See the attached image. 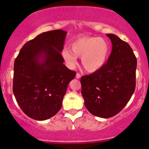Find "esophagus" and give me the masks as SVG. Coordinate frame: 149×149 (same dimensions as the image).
<instances>
[{"mask_svg":"<svg viewBox=\"0 0 149 149\" xmlns=\"http://www.w3.org/2000/svg\"><path fill=\"white\" fill-rule=\"evenodd\" d=\"M80 77H81V75H80L79 73H76V78H78V79H79V78H80Z\"/></svg>","mask_w":149,"mask_h":149,"instance_id":"esophagus-1","label":"esophagus"}]
</instances>
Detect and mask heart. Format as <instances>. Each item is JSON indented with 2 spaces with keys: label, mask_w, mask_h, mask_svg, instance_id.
<instances>
[{
  "label": "heart",
  "mask_w": 149,
  "mask_h": 149,
  "mask_svg": "<svg viewBox=\"0 0 149 149\" xmlns=\"http://www.w3.org/2000/svg\"><path fill=\"white\" fill-rule=\"evenodd\" d=\"M71 49L65 47L61 52L68 67L73 69L81 57V63L88 72H95L106 63L109 53V45L105 39L99 37H83L74 40Z\"/></svg>",
  "instance_id": "b5f03b06"
}]
</instances>
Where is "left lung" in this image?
Here are the masks:
<instances>
[{"mask_svg":"<svg viewBox=\"0 0 149 149\" xmlns=\"http://www.w3.org/2000/svg\"><path fill=\"white\" fill-rule=\"evenodd\" d=\"M112 43L107 62L93 73L80 78L81 94L92 115L108 118L125 107L136 86V58L127 42L107 34Z\"/></svg>","mask_w":149,"mask_h":149,"instance_id":"obj_1","label":"left lung"}]
</instances>
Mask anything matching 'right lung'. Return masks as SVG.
<instances>
[{"mask_svg":"<svg viewBox=\"0 0 149 149\" xmlns=\"http://www.w3.org/2000/svg\"><path fill=\"white\" fill-rule=\"evenodd\" d=\"M67 32H44L23 45L15 59L13 93L26 116L45 120L57 113L76 71L68 69L61 54Z\"/></svg>","mask_w":149,"mask_h":149,"instance_id":"obj_1","label":"right lung"}]
</instances>
